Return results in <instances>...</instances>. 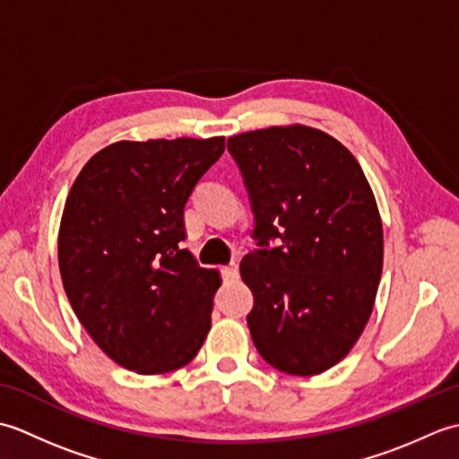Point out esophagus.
I'll list each match as a JSON object with an SVG mask.
<instances>
[{
    "instance_id": "1",
    "label": "esophagus",
    "mask_w": 459,
    "mask_h": 459,
    "mask_svg": "<svg viewBox=\"0 0 459 459\" xmlns=\"http://www.w3.org/2000/svg\"><path fill=\"white\" fill-rule=\"evenodd\" d=\"M222 278L224 281H235L238 278V266L237 264H229L222 268Z\"/></svg>"
}]
</instances>
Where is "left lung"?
Returning a JSON list of instances; mask_svg holds the SVG:
<instances>
[{
    "mask_svg": "<svg viewBox=\"0 0 459 459\" xmlns=\"http://www.w3.org/2000/svg\"><path fill=\"white\" fill-rule=\"evenodd\" d=\"M260 248L240 262L255 294L248 329L262 359L288 375L337 365L363 333L383 272V222L355 155L309 126L229 138Z\"/></svg>",
    "mask_w": 459,
    "mask_h": 459,
    "instance_id": "left-lung-1",
    "label": "left lung"
}]
</instances>
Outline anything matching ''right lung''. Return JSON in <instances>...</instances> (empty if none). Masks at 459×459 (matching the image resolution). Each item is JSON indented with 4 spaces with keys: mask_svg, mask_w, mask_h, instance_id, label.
Masks as SVG:
<instances>
[{
    "mask_svg": "<svg viewBox=\"0 0 459 459\" xmlns=\"http://www.w3.org/2000/svg\"><path fill=\"white\" fill-rule=\"evenodd\" d=\"M224 138L116 142L74 179L58 227V270L76 317L114 363L163 375L199 353L219 270L181 242L183 209Z\"/></svg>",
    "mask_w": 459,
    "mask_h": 459,
    "instance_id": "obj_1",
    "label": "right lung"
}]
</instances>
